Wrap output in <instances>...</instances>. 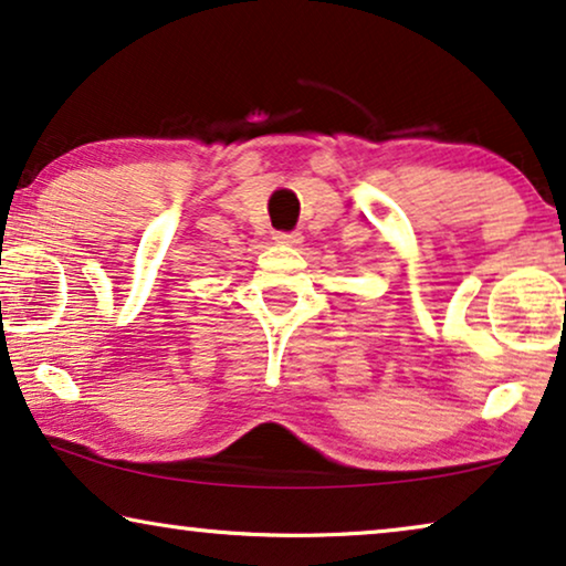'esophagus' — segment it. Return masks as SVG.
Segmentation results:
<instances>
[{
	"label": "esophagus",
	"instance_id": "obj_1",
	"mask_svg": "<svg viewBox=\"0 0 566 566\" xmlns=\"http://www.w3.org/2000/svg\"><path fill=\"white\" fill-rule=\"evenodd\" d=\"M274 240L279 245H300L303 243V235L300 232H276Z\"/></svg>",
	"mask_w": 566,
	"mask_h": 566
}]
</instances>
